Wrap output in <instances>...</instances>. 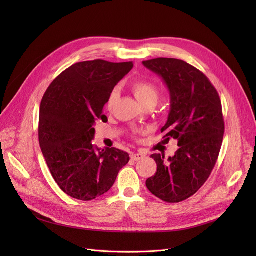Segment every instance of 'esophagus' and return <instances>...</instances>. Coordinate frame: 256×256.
Returning a JSON list of instances; mask_svg holds the SVG:
<instances>
[{"instance_id": "esophagus-1", "label": "esophagus", "mask_w": 256, "mask_h": 256, "mask_svg": "<svg viewBox=\"0 0 256 256\" xmlns=\"http://www.w3.org/2000/svg\"><path fill=\"white\" fill-rule=\"evenodd\" d=\"M143 158H145V154H144L138 152V154H131V160H134V161H138V160H141Z\"/></svg>"}]
</instances>
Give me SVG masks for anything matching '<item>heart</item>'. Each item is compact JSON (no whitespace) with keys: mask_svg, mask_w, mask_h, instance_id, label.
<instances>
[{"mask_svg":"<svg viewBox=\"0 0 256 256\" xmlns=\"http://www.w3.org/2000/svg\"><path fill=\"white\" fill-rule=\"evenodd\" d=\"M131 90H132L134 96L136 97V99L140 102L142 106L150 102L156 104L158 102L160 92L157 85L152 83V81H148V80L136 81L134 83H132V85H131ZM118 92L114 90L111 92V95L109 96V99H108L106 102L108 109L109 110L112 109L116 99H118Z\"/></svg>","mask_w":256,"mask_h":256,"instance_id":"1","label":"heart"}]
</instances>
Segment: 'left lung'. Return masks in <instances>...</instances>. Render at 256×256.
Instances as JSON below:
<instances>
[{
  "mask_svg": "<svg viewBox=\"0 0 256 256\" xmlns=\"http://www.w3.org/2000/svg\"><path fill=\"white\" fill-rule=\"evenodd\" d=\"M143 65L160 76L171 96L166 140H178L173 157L154 154L157 172L146 180L154 196L168 203L192 196L206 182L219 157L224 134L222 104L218 92L198 69L177 58H159Z\"/></svg>",
  "mask_w": 256,
  "mask_h": 256,
  "instance_id": "obj_1",
  "label": "left lung"
}]
</instances>
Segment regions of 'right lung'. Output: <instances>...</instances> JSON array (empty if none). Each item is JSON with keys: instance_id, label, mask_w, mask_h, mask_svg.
Instances as JSON below:
<instances>
[{"instance_id": "obj_1", "label": "right lung", "mask_w": 256, "mask_h": 256, "mask_svg": "<svg viewBox=\"0 0 256 256\" xmlns=\"http://www.w3.org/2000/svg\"><path fill=\"white\" fill-rule=\"evenodd\" d=\"M132 62L104 60L74 64L53 80L42 97L38 138L54 180L67 196L90 200L111 189L126 152L92 144L97 120L108 122L104 106Z\"/></svg>"}]
</instances>
